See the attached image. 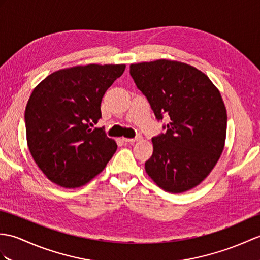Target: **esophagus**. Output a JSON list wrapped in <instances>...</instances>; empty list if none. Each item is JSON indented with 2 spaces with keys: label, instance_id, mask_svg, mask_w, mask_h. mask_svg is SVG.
<instances>
[{
  "label": "esophagus",
  "instance_id": "1",
  "mask_svg": "<svg viewBox=\"0 0 260 260\" xmlns=\"http://www.w3.org/2000/svg\"><path fill=\"white\" fill-rule=\"evenodd\" d=\"M141 140H142L141 136H137V137H135V138H123V141H124L125 143H129V144H133V143L138 142V141H141Z\"/></svg>",
  "mask_w": 260,
  "mask_h": 260
}]
</instances>
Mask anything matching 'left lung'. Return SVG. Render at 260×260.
I'll list each match as a JSON object with an SVG mask.
<instances>
[{
	"instance_id": "8db88e82",
	"label": "left lung",
	"mask_w": 260,
	"mask_h": 260,
	"mask_svg": "<svg viewBox=\"0 0 260 260\" xmlns=\"http://www.w3.org/2000/svg\"><path fill=\"white\" fill-rule=\"evenodd\" d=\"M129 73L166 133L152 138L145 171L168 192L180 194L206 178L224 150L227 112L213 82L186 63L157 59L132 64Z\"/></svg>"
}]
</instances>
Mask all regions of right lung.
Returning <instances> with one entry per match:
<instances>
[{
    "mask_svg": "<svg viewBox=\"0 0 260 260\" xmlns=\"http://www.w3.org/2000/svg\"><path fill=\"white\" fill-rule=\"evenodd\" d=\"M125 64H88L58 70L45 77L25 108L26 141L34 161L61 187L77 188L103 172L117 149L103 128L107 88L124 73Z\"/></svg>",
    "mask_w": 260,
    "mask_h": 260,
    "instance_id": "add662e5",
    "label": "right lung"
}]
</instances>
